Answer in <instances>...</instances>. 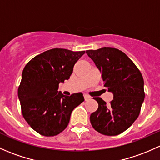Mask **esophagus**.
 I'll return each instance as SVG.
<instances>
[{
  "instance_id": "1",
  "label": "esophagus",
  "mask_w": 160,
  "mask_h": 160,
  "mask_svg": "<svg viewBox=\"0 0 160 160\" xmlns=\"http://www.w3.org/2000/svg\"><path fill=\"white\" fill-rule=\"evenodd\" d=\"M83 97H84V100H86V101H87V100H89L91 99V97H90V96L87 95V94H84V95H83Z\"/></svg>"
}]
</instances>
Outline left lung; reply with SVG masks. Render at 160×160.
I'll list each match as a JSON object with an SVG mask.
<instances>
[{
	"label": "left lung",
	"mask_w": 160,
	"mask_h": 160,
	"mask_svg": "<svg viewBox=\"0 0 160 160\" xmlns=\"http://www.w3.org/2000/svg\"><path fill=\"white\" fill-rule=\"evenodd\" d=\"M101 73L103 86L113 93L107 105L100 97L97 110L90 117L92 127L102 135L122 133L138 118L145 97L142 73L123 52L113 48L86 51Z\"/></svg>",
	"instance_id": "left-lung-1"
}]
</instances>
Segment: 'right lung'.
I'll list each match as a JSON object with an SVG mask.
<instances>
[{
	"instance_id": "right-lung-1",
	"label": "right lung",
	"mask_w": 160,
	"mask_h": 160,
	"mask_svg": "<svg viewBox=\"0 0 160 160\" xmlns=\"http://www.w3.org/2000/svg\"><path fill=\"white\" fill-rule=\"evenodd\" d=\"M85 51L53 48L34 57L23 70L18 87L21 112L30 127L44 137L67 128L72 111L83 102L82 93L64 96L59 83L68 80Z\"/></svg>"
}]
</instances>
